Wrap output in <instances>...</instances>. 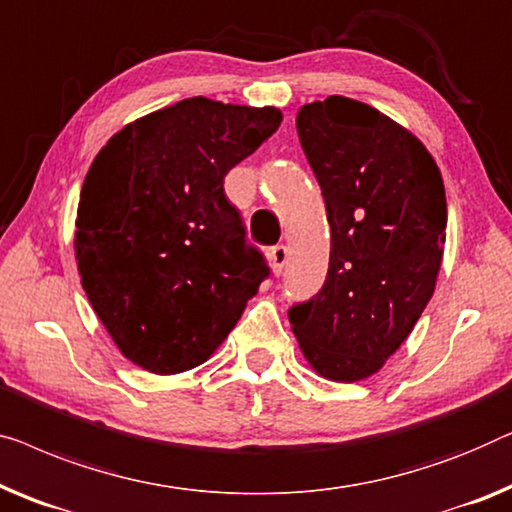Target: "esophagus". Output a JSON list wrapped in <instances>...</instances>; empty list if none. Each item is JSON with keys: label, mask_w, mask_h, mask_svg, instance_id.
I'll use <instances>...</instances> for the list:
<instances>
[{"label": "esophagus", "mask_w": 512, "mask_h": 512, "mask_svg": "<svg viewBox=\"0 0 512 512\" xmlns=\"http://www.w3.org/2000/svg\"><path fill=\"white\" fill-rule=\"evenodd\" d=\"M268 258H270L272 272L281 274V270H284V265L288 261V249L284 247V244H274V247H270V251H268Z\"/></svg>", "instance_id": "34e87169"}]
</instances>
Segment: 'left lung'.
<instances>
[{
	"mask_svg": "<svg viewBox=\"0 0 512 512\" xmlns=\"http://www.w3.org/2000/svg\"><path fill=\"white\" fill-rule=\"evenodd\" d=\"M298 136L328 212L330 265L288 321L318 374L360 381L404 344L432 298L446 191L425 145L367 103H307Z\"/></svg>",
	"mask_w": 512,
	"mask_h": 512,
	"instance_id": "8db88e82",
	"label": "left lung"
}]
</instances>
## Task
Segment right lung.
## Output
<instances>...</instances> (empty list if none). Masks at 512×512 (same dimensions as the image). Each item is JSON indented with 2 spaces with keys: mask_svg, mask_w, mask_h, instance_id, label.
Returning <instances> with one entry per match:
<instances>
[{
  "mask_svg": "<svg viewBox=\"0 0 512 512\" xmlns=\"http://www.w3.org/2000/svg\"><path fill=\"white\" fill-rule=\"evenodd\" d=\"M279 124L277 108L194 96L96 154L78 203V270L110 337L147 372L205 362L270 277L224 177Z\"/></svg>",
  "mask_w": 512,
  "mask_h": 512,
  "instance_id": "obj_1",
  "label": "right lung"
}]
</instances>
